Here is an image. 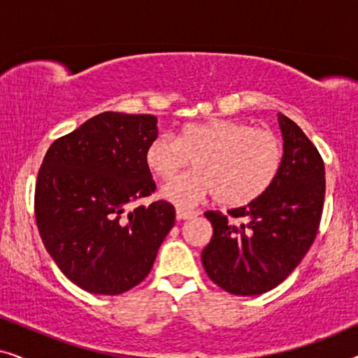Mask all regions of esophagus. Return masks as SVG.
<instances>
[{
	"label": "esophagus",
	"instance_id": "34e87169",
	"mask_svg": "<svg viewBox=\"0 0 358 358\" xmlns=\"http://www.w3.org/2000/svg\"><path fill=\"white\" fill-rule=\"evenodd\" d=\"M195 217H197V213L195 212H189V210H182V208L176 210V218L178 220H190Z\"/></svg>",
	"mask_w": 358,
	"mask_h": 358
}]
</instances>
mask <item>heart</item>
Wrapping results in <instances>:
<instances>
[{"mask_svg":"<svg viewBox=\"0 0 358 358\" xmlns=\"http://www.w3.org/2000/svg\"><path fill=\"white\" fill-rule=\"evenodd\" d=\"M282 143L272 131L244 122L212 119L192 122L178 138L158 135L150 141L145 161L161 180H171L192 159V173L161 189L176 207L192 208L208 195L229 207L246 205L266 192L282 164Z\"/></svg>","mask_w":358,"mask_h":358,"instance_id":"b5f03b06","label":"heart"}]
</instances>
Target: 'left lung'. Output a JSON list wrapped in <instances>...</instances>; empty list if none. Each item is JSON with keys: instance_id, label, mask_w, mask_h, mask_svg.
Returning <instances> with one entry per match:
<instances>
[{"instance_id": "obj_1", "label": "left lung", "mask_w": 358, "mask_h": 358, "mask_svg": "<svg viewBox=\"0 0 358 358\" xmlns=\"http://www.w3.org/2000/svg\"><path fill=\"white\" fill-rule=\"evenodd\" d=\"M283 155L266 192L229 210L239 227L218 212L205 217L213 236L202 251L207 275L231 295L254 296L282 283L305 257L320 227L324 202V163L295 122L278 114Z\"/></svg>"}]
</instances>
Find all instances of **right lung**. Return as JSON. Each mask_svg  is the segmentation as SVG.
I'll return each instance as SVG.
<instances>
[{
    "label": "right lung",
    "mask_w": 358,
    "mask_h": 358,
    "mask_svg": "<svg viewBox=\"0 0 358 358\" xmlns=\"http://www.w3.org/2000/svg\"><path fill=\"white\" fill-rule=\"evenodd\" d=\"M158 119L102 112L53 141L36 184V220L47 252L83 290L119 295L148 275L174 207L131 203L155 190L145 151Z\"/></svg>",
    "instance_id": "obj_1"
}]
</instances>
